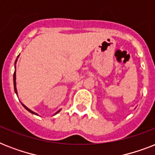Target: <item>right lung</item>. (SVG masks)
<instances>
[{"label": "right lung", "instance_id": "1", "mask_svg": "<svg viewBox=\"0 0 155 155\" xmlns=\"http://www.w3.org/2000/svg\"><path fill=\"white\" fill-rule=\"evenodd\" d=\"M18 57H19V55L18 56ZM18 58H17V59H16V61H15V64H16V63H17V61H18ZM15 70H16V66H15ZM13 86H14V91H15V93L17 95H18V91H17V87H16V71H14V74H13ZM21 104H22L23 107H24V108H25V109H26V110L29 111L30 113H32V114H35V115L38 116V113H35L34 111H32V110H31V109H30V108H27V107H26V106H25V104H23L22 103H21ZM60 110H61V109H59V110H58V111H57V112H56V113H54V115H55V114H57V113H59V112H60Z\"/></svg>", "mask_w": 155, "mask_h": 155}]
</instances>
